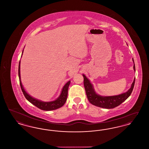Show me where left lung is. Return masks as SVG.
Returning a JSON list of instances; mask_svg holds the SVG:
<instances>
[{"mask_svg": "<svg viewBox=\"0 0 149 149\" xmlns=\"http://www.w3.org/2000/svg\"><path fill=\"white\" fill-rule=\"evenodd\" d=\"M132 60L134 63L133 58ZM134 69L135 71V64L134 65ZM83 76L84 77V85L85 92L89 102L95 106L107 109H111L118 106L125 100L127 99L132 92L135 85V78L130 89L127 92L122 93L118 95L101 96L95 92L93 86L89 80L85 77V75L83 74Z\"/></svg>", "mask_w": 149, "mask_h": 149, "instance_id": "left-lung-1", "label": "left lung"}]
</instances>
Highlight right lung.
<instances>
[{
    "mask_svg": "<svg viewBox=\"0 0 149 149\" xmlns=\"http://www.w3.org/2000/svg\"><path fill=\"white\" fill-rule=\"evenodd\" d=\"M23 52V50L22 51V54ZM20 61L19 63L18 66V76L19 79V83L21 85L22 91L23 93L25 98L31 102L32 104L35 105L36 107H38V108L43 110V111H52L58 109L60 107L64 106L67 97H68V88L70 84V81H68L63 88L61 93L60 96L57 98L55 100L51 101V102H42L41 100L35 99L29 95L26 92L22 84L21 80V74H20Z\"/></svg>",
    "mask_w": 149,
    "mask_h": 149,
    "instance_id": "obj_1",
    "label": "right lung"
}]
</instances>
